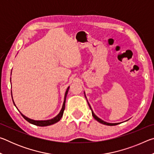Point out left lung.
Here are the masks:
<instances>
[{
  "label": "left lung",
  "instance_id": "left-lung-1",
  "mask_svg": "<svg viewBox=\"0 0 154 154\" xmlns=\"http://www.w3.org/2000/svg\"><path fill=\"white\" fill-rule=\"evenodd\" d=\"M88 105H89V106H90V109H91V111H92V116L94 117V118L95 119H96V120H97L98 122H100V123L103 124L107 125V126H116V125H118V124H119V123H116V124L107 123V122H104V121H103V120H102V119H100V118H98V117L96 116L94 113V112H93V111H92V108H91V106H90V104H89V103H88Z\"/></svg>",
  "mask_w": 154,
  "mask_h": 154
}]
</instances>
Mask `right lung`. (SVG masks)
Instances as JSON below:
<instances>
[{
	"mask_svg": "<svg viewBox=\"0 0 154 154\" xmlns=\"http://www.w3.org/2000/svg\"><path fill=\"white\" fill-rule=\"evenodd\" d=\"M69 89V87L67 88V90L66 91V93H65L64 100V103H63V105H62V108L61 109V111H60V113L58 115V116L55 117L54 118L51 119H49V120L36 121V120H33V119L28 118L27 117H26V116H24V115L22 114V113H20L21 115H22V116H23V118H24L26 119V120L29 122V123L34 124V125H36V126H50V125H52V124L56 123V122H58L60 120V119L62 118V116H63V113H64V109H65V101H66V96H67ZM14 104L15 105L14 102Z\"/></svg>",
	"mask_w": 154,
	"mask_h": 154,
	"instance_id": "1",
	"label": "right lung"
}]
</instances>
